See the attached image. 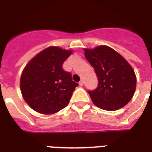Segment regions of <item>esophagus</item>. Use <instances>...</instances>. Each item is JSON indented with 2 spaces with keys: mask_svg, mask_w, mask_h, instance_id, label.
I'll return each mask as SVG.
<instances>
[{
  "mask_svg": "<svg viewBox=\"0 0 152 152\" xmlns=\"http://www.w3.org/2000/svg\"><path fill=\"white\" fill-rule=\"evenodd\" d=\"M83 84H84V81H82V80H81V81H79V85H80V86H82Z\"/></svg>",
  "mask_w": 152,
  "mask_h": 152,
  "instance_id": "34e87169",
  "label": "esophagus"
}]
</instances>
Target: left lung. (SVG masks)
Returning a JSON list of instances; mask_svg holds the SVG:
<instances>
[{
    "label": "left lung",
    "instance_id": "left-lung-1",
    "mask_svg": "<svg viewBox=\"0 0 152 152\" xmlns=\"http://www.w3.org/2000/svg\"><path fill=\"white\" fill-rule=\"evenodd\" d=\"M85 56L93 67L99 81L96 89L88 91L93 103L109 111L126 106L136 88L134 71L127 61L107 46L85 49Z\"/></svg>",
    "mask_w": 152,
    "mask_h": 152
}]
</instances>
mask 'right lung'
Segmentation results:
<instances>
[{
	"instance_id": "right-lung-1",
	"label": "right lung",
	"mask_w": 152,
	"mask_h": 152,
	"mask_svg": "<svg viewBox=\"0 0 152 152\" xmlns=\"http://www.w3.org/2000/svg\"><path fill=\"white\" fill-rule=\"evenodd\" d=\"M72 51L50 46L28 62L21 76L20 87L25 101L36 112L57 113L68 105L78 84L63 64Z\"/></svg>"
}]
</instances>
